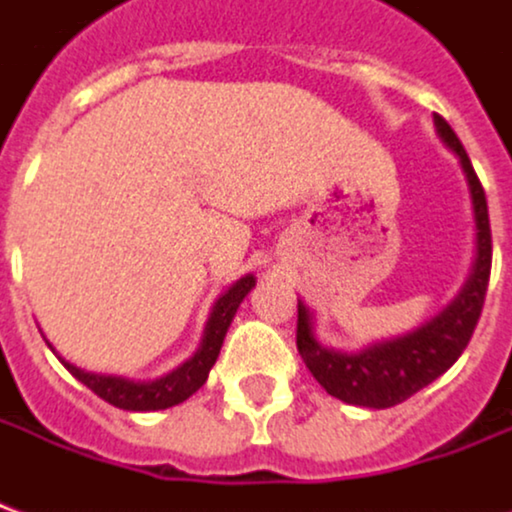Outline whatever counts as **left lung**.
<instances>
[{"mask_svg":"<svg viewBox=\"0 0 512 512\" xmlns=\"http://www.w3.org/2000/svg\"><path fill=\"white\" fill-rule=\"evenodd\" d=\"M436 131L444 145L458 153L461 167L469 180L474 202V222H477V260L466 288L458 293L447 310L428 321L408 337L367 348L362 354H340L323 348L312 334L310 310L299 301V321H296V345L310 367L315 381L337 400L351 406L389 408L417 395L422 386L447 373L463 348L472 340L480 312L485 304V290L491 277V222H488V202L483 183L474 172L472 161L463 150L461 139L455 136L450 123L441 115H433Z\"/></svg>","mask_w":512,"mask_h":512,"instance_id":"left-lung-1","label":"left lung"}]
</instances>
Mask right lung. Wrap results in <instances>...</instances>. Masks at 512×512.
Masks as SVG:
<instances>
[{
	"instance_id": "add662e5",
	"label": "right lung",
	"mask_w": 512,
	"mask_h": 512,
	"mask_svg": "<svg viewBox=\"0 0 512 512\" xmlns=\"http://www.w3.org/2000/svg\"><path fill=\"white\" fill-rule=\"evenodd\" d=\"M252 288H255V277L238 279L233 288L216 301L208 326H205V334H202L200 351L191 356L186 365H180L178 370H172L169 376L158 378V381L145 384V381H128V378L120 376H98V373H84L65 359H60V362L71 370L73 378H79L101 400L123 408V411H158V408L178 406L208 381L213 362L219 359V351H222L227 326L235 318L238 304L244 301V296Z\"/></svg>"
}]
</instances>
